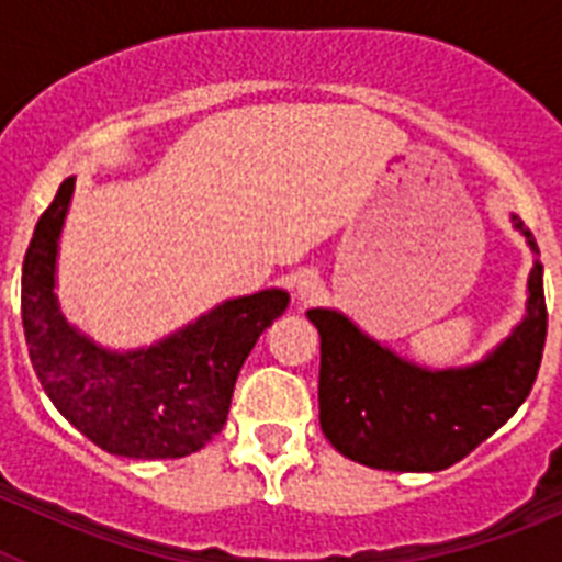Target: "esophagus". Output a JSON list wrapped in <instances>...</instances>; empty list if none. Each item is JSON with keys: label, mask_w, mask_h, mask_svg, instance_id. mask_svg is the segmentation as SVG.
Segmentation results:
<instances>
[{"label": "esophagus", "mask_w": 562, "mask_h": 562, "mask_svg": "<svg viewBox=\"0 0 562 562\" xmlns=\"http://www.w3.org/2000/svg\"><path fill=\"white\" fill-rule=\"evenodd\" d=\"M317 292H321V276L312 270H304L301 276H297V297L301 301H315Z\"/></svg>", "instance_id": "esophagus-1"}]
</instances>
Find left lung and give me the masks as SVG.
Segmentation results:
<instances>
[{
	"mask_svg": "<svg viewBox=\"0 0 562 562\" xmlns=\"http://www.w3.org/2000/svg\"><path fill=\"white\" fill-rule=\"evenodd\" d=\"M515 227L524 231L518 220ZM529 245L538 247L532 236ZM306 317L321 331L317 400L326 439L346 459L394 473L448 470L490 439L532 391L549 326L540 265L529 276L524 324L473 369H416L349 317L331 310H310Z\"/></svg>",
	"mask_w": 562,
	"mask_h": 562,
	"instance_id": "8db88e82",
	"label": "left lung"
}]
</instances>
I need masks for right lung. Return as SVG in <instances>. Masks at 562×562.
Wrapping results in <instances>:
<instances>
[{
	"label": "right lung",
	"mask_w": 562,
	"mask_h": 562,
	"mask_svg": "<svg viewBox=\"0 0 562 562\" xmlns=\"http://www.w3.org/2000/svg\"><path fill=\"white\" fill-rule=\"evenodd\" d=\"M76 180L38 216L22 265V326L38 382L64 419L126 459H182L220 434L236 376L261 331L286 310L281 290L225 301L160 346L112 355L64 324L53 267Z\"/></svg>",
	"instance_id": "add662e5"
}]
</instances>
